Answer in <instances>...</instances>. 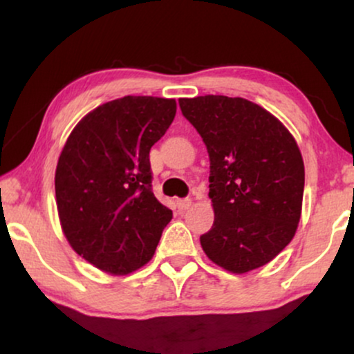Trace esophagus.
<instances>
[{"label": "esophagus", "instance_id": "1", "mask_svg": "<svg viewBox=\"0 0 354 354\" xmlns=\"http://www.w3.org/2000/svg\"><path fill=\"white\" fill-rule=\"evenodd\" d=\"M176 205H177L178 211H187L188 207L192 206V200L190 198H183V200H177Z\"/></svg>", "mask_w": 354, "mask_h": 354}]
</instances>
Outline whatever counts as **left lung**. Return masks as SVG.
<instances>
[{
    "label": "left lung",
    "instance_id": "obj_1",
    "mask_svg": "<svg viewBox=\"0 0 354 354\" xmlns=\"http://www.w3.org/2000/svg\"><path fill=\"white\" fill-rule=\"evenodd\" d=\"M209 154L214 224L200 236L207 258L234 274L272 261L297 232L304 164L279 119L245 98H180Z\"/></svg>",
    "mask_w": 354,
    "mask_h": 354
}]
</instances>
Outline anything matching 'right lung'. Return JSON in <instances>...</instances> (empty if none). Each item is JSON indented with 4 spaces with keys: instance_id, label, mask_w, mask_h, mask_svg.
<instances>
[{
    "instance_id": "add662e5",
    "label": "right lung",
    "mask_w": 354,
    "mask_h": 354,
    "mask_svg": "<svg viewBox=\"0 0 354 354\" xmlns=\"http://www.w3.org/2000/svg\"><path fill=\"white\" fill-rule=\"evenodd\" d=\"M176 100L124 96L77 124L57 161L62 232L79 256L108 274L153 258L172 211L151 190L149 149L176 118Z\"/></svg>"
}]
</instances>
